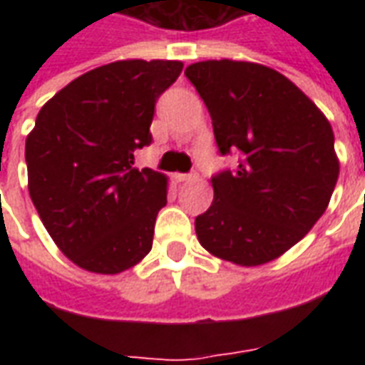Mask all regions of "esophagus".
Listing matches in <instances>:
<instances>
[{"mask_svg":"<svg viewBox=\"0 0 365 365\" xmlns=\"http://www.w3.org/2000/svg\"><path fill=\"white\" fill-rule=\"evenodd\" d=\"M193 178H195V175H193V174H175V180H178V182H182V183L191 182Z\"/></svg>","mask_w":365,"mask_h":365,"instance_id":"34e87169","label":"esophagus"}]
</instances>
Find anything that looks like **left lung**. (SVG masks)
Instances as JSON below:
<instances>
[{
	"label": "left lung",
	"instance_id": "obj_1",
	"mask_svg": "<svg viewBox=\"0 0 365 365\" xmlns=\"http://www.w3.org/2000/svg\"><path fill=\"white\" fill-rule=\"evenodd\" d=\"M213 120L222 156L238 166L211 178L215 197L195 217L209 252L260 266L297 245L329 207L338 180L332 127L297 86L272 68L205 60L185 68Z\"/></svg>",
	"mask_w": 365,
	"mask_h": 365
}]
</instances>
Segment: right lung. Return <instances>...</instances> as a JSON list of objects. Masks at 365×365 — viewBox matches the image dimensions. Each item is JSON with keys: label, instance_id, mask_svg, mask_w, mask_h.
Masks as SVG:
<instances>
[{"label": "right lung", "instance_id": "right-lung-1", "mask_svg": "<svg viewBox=\"0 0 365 365\" xmlns=\"http://www.w3.org/2000/svg\"><path fill=\"white\" fill-rule=\"evenodd\" d=\"M178 60H119L86 72L43 105L27 136L29 193L44 229L76 266L133 268L152 248L166 175L135 168L152 143L158 97Z\"/></svg>", "mask_w": 365, "mask_h": 365}]
</instances>
